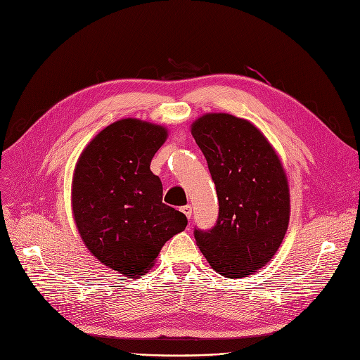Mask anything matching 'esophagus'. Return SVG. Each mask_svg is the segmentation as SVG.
Masks as SVG:
<instances>
[{
  "mask_svg": "<svg viewBox=\"0 0 360 360\" xmlns=\"http://www.w3.org/2000/svg\"><path fill=\"white\" fill-rule=\"evenodd\" d=\"M181 212L188 217V219H191V214H193V207L188 204V205H184V207H181Z\"/></svg>",
  "mask_w": 360,
  "mask_h": 360,
  "instance_id": "34e87169",
  "label": "esophagus"
}]
</instances>
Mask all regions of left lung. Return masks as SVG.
Returning a JSON list of instances; mask_svg holds the SVG:
<instances>
[{"label": "left lung", "instance_id": "obj_1", "mask_svg": "<svg viewBox=\"0 0 360 360\" xmlns=\"http://www.w3.org/2000/svg\"><path fill=\"white\" fill-rule=\"evenodd\" d=\"M216 185L219 219L194 232L212 269L228 278L248 277L274 257L290 217L289 182L274 147L248 120L204 113L191 124Z\"/></svg>", "mask_w": 360, "mask_h": 360}]
</instances>
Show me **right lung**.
<instances>
[{
  "instance_id": "1",
  "label": "right lung",
  "mask_w": 360,
  "mask_h": 360,
  "mask_svg": "<svg viewBox=\"0 0 360 360\" xmlns=\"http://www.w3.org/2000/svg\"><path fill=\"white\" fill-rule=\"evenodd\" d=\"M167 128L122 118L84 147L71 182L75 228L93 257L125 277L139 278L166 240L182 232L184 213L163 204V186L150 163Z\"/></svg>"
}]
</instances>
